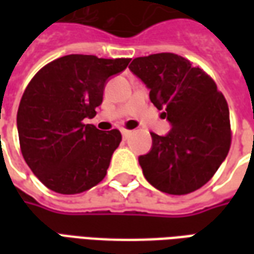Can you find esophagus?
<instances>
[{
	"label": "esophagus",
	"instance_id": "esophagus-1",
	"mask_svg": "<svg viewBox=\"0 0 254 254\" xmlns=\"http://www.w3.org/2000/svg\"><path fill=\"white\" fill-rule=\"evenodd\" d=\"M122 137L124 138H127L130 134H132V130H127V129H122Z\"/></svg>",
	"mask_w": 254,
	"mask_h": 254
}]
</instances>
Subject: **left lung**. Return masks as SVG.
<instances>
[{
	"mask_svg": "<svg viewBox=\"0 0 254 254\" xmlns=\"http://www.w3.org/2000/svg\"><path fill=\"white\" fill-rule=\"evenodd\" d=\"M149 88L156 109L171 122L166 136L151 133L152 148L138 158L145 180L169 194L204 187L231 145L229 106L213 78L174 53L134 58L129 65Z\"/></svg>",
	"mask_w": 254,
	"mask_h": 254,
	"instance_id": "obj_1",
	"label": "left lung"
}]
</instances>
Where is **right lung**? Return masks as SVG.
I'll use <instances>...</instances> for the list:
<instances>
[{"mask_svg":"<svg viewBox=\"0 0 254 254\" xmlns=\"http://www.w3.org/2000/svg\"><path fill=\"white\" fill-rule=\"evenodd\" d=\"M129 61L69 54L31 78L17 110L20 149L50 190L77 194L106 177L121 132H102L84 120L96 116L107 78L127 69Z\"/></svg>","mask_w":254,"mask_h":254,"instance_id":"obj_1","label":"right lung"}]
</instances>
